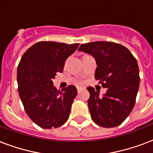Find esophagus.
<instances>
[{"instance_id": "1", "label": "esophagus", "mask_w": 153, "mask_h": 153, "mask_svg": "<svg viewBox=\"0 0 153 153\" xmlns=\"http://www.w3.org/2000/svg\"><path fill=\"white\" fill-rule=\"evenodd\" d=\"M81 90H82V88H81V87H77V91H78V92H79H79H80V91H81Z\"/></svg>"}]
</instances>
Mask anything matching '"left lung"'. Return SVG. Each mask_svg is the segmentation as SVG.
<instances>
[{
	"instance_id": "8db88e82",
	"label": "left lung",
	"mask_w": 153,
	"mask_h": 153,
	"mask_svg": "<svg viewBox=\"0 0 153 153\" xmlns=\"http://www.w3.org/2000/svg\"><path fill=\"white\" fill-rule=\"evenodd\" d=\"M78 51L94 57L97 64L95 79L107 88L104 95L100 96L99 91L87 87L92 120L100 127H117L127 119L136 102L140 86L136 59L125 46L111 42L82 44Z\"/></svg>"
}]
</instances>
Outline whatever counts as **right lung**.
Returning <instances> with one entry per match:
<instances>
[{"label": "right lung", "instance_id": "obj_1", "mask_svg": "<svg viewBox=\"0 0 153 153\" xmlns=\"http://www.w3.org/2000/svg\"><path fill=\"white\" fill-rule=\"evenodd\" d=\"M79 45L39 42L21 58L17 74L19 96L28 116L41 128H58L68 120L77 88L70 85L60 91L53 87V79L62 72L66 58Z\"/></svg>", "mask_w": 153, "mask_h": 153}]
</instances>
